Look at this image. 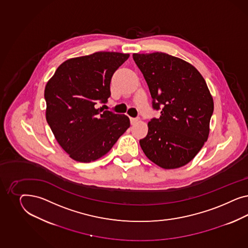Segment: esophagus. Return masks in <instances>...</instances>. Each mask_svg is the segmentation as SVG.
Returning <instances> with one entry per match:
<instances>
[{"mask_svg": "<svg viewBox=\"0 0 248 248\" xmlns=\"http://www.w3.org/2000/svg\"><path fill=\"white\" fill-rule=\"evenodd\" d=\"M139 118L137 117V118H134V117H131L130 118V121H131V124H135L137 122H139Z\"/></svg>", "mask_w": 248, "mask_h": 248, "instance_id": "1", "label": "esophagus"}]
</instances>
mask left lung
Listing matches in <instances>:
<instances>
[{
    "instance_id": "8db88e82",
    "label": "left lung",
    "mask_w": 248,
    "mask_h": 248,
    "mask_svg": "<svg viewBox=\"0 0 248 248\" xmlns=\"http://www.w3.org/2000/svg\"><path fill=\"white\" fill-rule=\"evenodd\" d=\"M159 118L148 123L140 145L147 158L165 169L192 161L207 141L214 101L202 75L191 63L165 53H134Z\"/></svg>"
}]
</instances>
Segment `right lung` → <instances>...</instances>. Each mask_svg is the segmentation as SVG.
Listing matches in <instances>:
<instances>
[{
    "label": "right lung",
    "instance_id": "add662e5",
    "mask_svg": "<svg viewBox=\"0 0 248 248\" xmlns=\"http://www.w3.org/2000/svg\"><path fill=\"white\" fill-rule=\"evenodd\" d=\"M129 56L97 52L71 58L46 83V121L61 147L75 161L90 163L104 156L130 126L125 114L95 106L110 97L113 73Z\"/></svg>",
    "mask_w": 248,
    "mask_h": 248
}]
</instances>
